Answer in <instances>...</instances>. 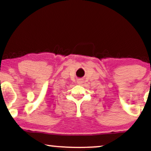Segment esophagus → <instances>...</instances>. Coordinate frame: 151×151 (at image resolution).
<instances>
[{
  "label": "esophagus",
  "mask_w": 151,
  "mask_h": 151,
  "mask_svg": "<svg viewBox=\"0 0 151 151\" xmlns=\"http://www.w3.org/2000/svg\"><path fill=\"white\" fill-rule=\"evenodd\" d=\"M83 83V81H82L81 79H79V80H78V81H77V83L79 84V85H81V84Z\"/></svg>",
  "instance_id": "esophagus-1"
}]
</instances>
